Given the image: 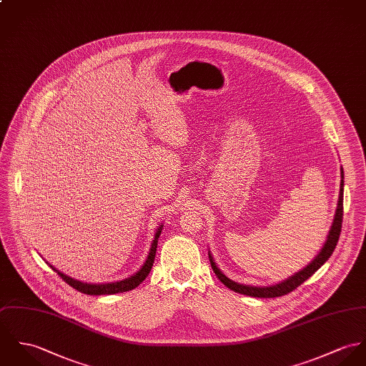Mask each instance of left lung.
I'll return each instance as SVG.
<instances>
[{"label":"left lung","instance_id":"8db88e82","mask_svg":"<svg viewBox=\"0 0 366 366\" xmlns=\"http://www.w3.org/2000/svg\"><path fill=\"white\" fill-rule=\"evenodd\" d=\"M344 172L341 167V183H340V194H338V201H337V208H335V214H334V219H332L330 231L326 236V240L322 246V249L319 250V253L313 257V260L300 269L298 272H294L291 277L268 285V287H254V285H246V284H240L236 282L231 278H228L221 269L217 266L211 252L208 250V257H209V263L214 269V272L217 274V277L219 278V281L228 287L229 290H232L233 292L242 294V295H247V297H253V298H277V297H282L290 294L291 291H294L295 288H298L302 282H305L309 277H312L320 267L323 266L332 254L340 232H341V225H342V194H344Z\"/></svg>","mask_w":366,"mask_h":366}]
</instances>
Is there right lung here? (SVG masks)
<instances>
[{"mask_svg": "<svg viewBox=\"0 0 366 366\" xmlns=\"http://www.w3.org/2000/svg\"><path fill=\"white\" fill-rule=\"evenodd\" d=\"M164 229V224H161L157 229V232L154 234V240L151 243V247H149V252H148V256L144 262V264L138 268L137 272H134L133 275L124 278V280H120V281H114V282H104V284H91V282H82L79 280H75L69 275H66L64 272H61L60 269H57L56 267L47 264L51 267L64 281H66L68 285H71L72 288H75L76 291L82 292V294H86V295H114V294H120V292H127V291H132L134 288H137L149 274L152 264H154V260H155V253H157V247H158V237L161 236Z\"/></svg>", "mask_w": 366, "mask_h": 366, "instance_id": "obj_1", "label": "right lung"}]
</instances>
